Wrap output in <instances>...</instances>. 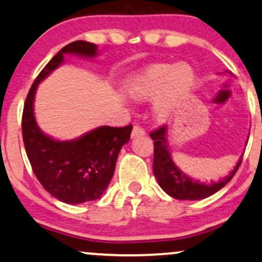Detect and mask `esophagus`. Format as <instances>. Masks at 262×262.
Returning <instances> with one entry per match:
<instances>
[{
	"instance_id": "1",
	"label": "esophagus",
	"mask_w": 262,
	"mask_h": 262,
	"mask_svg": "<svg viewBox=\"0 0 262 262\" xmlns=\"http://www.w3.org/2000/svg\"><path fill=\"white\" fill-rule=\"evenodd\" d=\"M146 134V132H145V129L143 127H140V125H134L133 128V132H132V137H138V135H145Z\"/></svg>"
}]
</instances>
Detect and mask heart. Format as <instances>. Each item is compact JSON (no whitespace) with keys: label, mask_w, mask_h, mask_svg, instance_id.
<instances>
[{"label":"heart","mask_w":262,"mask_h":262,"mask_svg":"<svg viewBox=\"0 0 262 262\" xmlns=\"http://www.w3.org/2000/svg\"><path fill=\"white\" fill-rule=\"evenodd\" d=\"M194 81L195 72L187 63H159L135 78L130 93L139 100L156 97L154 111L157 117L165 119L187 97Z\"/></svg>","instance_id":"obj_1"}]
</instances>
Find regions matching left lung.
<instances>
[{
	"label": "left lung",
	"mask_w": 262,
	"mask_h": 262,
	"mask_svg": "<svg viewBox=\"0 0 262 262\" xmlns=\"http://www.w3.org/2000/svg\"><path fill=\"white\" fill-rule=\"evenodd\" d=\"M150 137L154 140V174L157 178L160 187L174 199L200 200L215 194L231 181L242 163V160H239L231 174L220 182L205 184L187 177L173 163L167 146L165 124L151 132Z\"/></svg>",
	"instance_id": "1"
}]
</instances>
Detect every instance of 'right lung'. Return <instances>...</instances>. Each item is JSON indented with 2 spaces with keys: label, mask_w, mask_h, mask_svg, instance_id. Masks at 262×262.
<instances>
[{
  "label": "right lung",
  "mask_w": 262,
  "mask_h": 262,
  "mask_svg": "<svg viewBox=\"0 0 262 262\" xmlns=\"http://www.w3.org/2000/svg\"><path fill=\"white\" fill-rule=\"evenodd\" d=\"M64 53L93 57L96 45L83 40L68 43L43 67L25 99L21 134L31 168L45 190L66 204H81L99 199L108 187L118 154L130 139L133 125H103L72 141L53 140L40 130L33 112L36 86L61 64Z\"/></svg>",
  "instance_id": "obj_1"
}]
</instances>
